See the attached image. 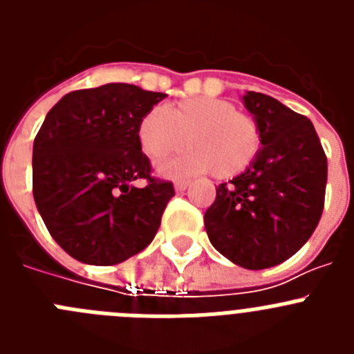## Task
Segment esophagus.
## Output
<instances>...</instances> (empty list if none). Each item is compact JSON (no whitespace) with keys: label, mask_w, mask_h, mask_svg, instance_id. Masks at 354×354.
I'll return each mask as SVG.
<instances>
[{"label":"esophagus","mask_w":354,"mask_h":354,"mask_svg":"<svg viewBox=\"0 0 354 354\" xmlns=\"http://www.w3.org/2000/svg\"><path fill=\"white\" fill-rule=\"evenodd\" d=\"M175 192L177 193H183L186 192L187 187H189V180H175Z\"/></svg>","instance_id":"esophagus-1"}]
</instances>
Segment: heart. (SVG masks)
I'll list each match as a JSON object with an SVG mask.
<instances>
[{
    "instance_id": "1",
    "label": "heart",
    "mask_w": 354,
    "mask_h": 354,
    "mask_svg": "<svg viewBox=\"0 0 354 354\" xmlns=\"http://www.w3.org/2000/svg\"><path fill=\"white\" fill-rule=\"evenodd\" d=\"M143 154L152 161L192 145L183 156L159 165L167 177L202 175L234 177L245 171L261 149L255 118L237 111L232 102L214 97H192L162 109H149L136 129Z\"/></svg>"
}]
</instances>
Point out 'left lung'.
<instances>
[{
  "mask_svg": "<svg viewBox=\"0 0 354 354\" xmlns=\"http://www.w3.org/2000/svg\"><path fill=\"white\" fill-rule=\"evenodd\" d=\"M261 129L252 165L216 187L205 211L209 241L234 264L266 270L310 239L324 207L328 162L312 122L270 95L246 92Z\"/></svg>",
  "mask_w": 354,
  "mask_h": 354,
  "instance_id": "8db88e82",
  "label": "left lung"
}]
</instances>
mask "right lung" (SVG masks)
<instances>
[{"label": "right lung", "instance_id": "right-lung-1", "mask_svg": "<svg viewBox=\"0 0 354 354\" xmlns=\"http://www.w3.org/2000/svg\"><path fill=\"white\" fill-rule=\"evenodd\" d=\"M167 93L127 83L76 90L33 142V198L53 239L76 261L113 266L152 243L171 183L150 177L136 129ZM145 178L138 188L134 180Z\"/></svg>", "mask_w": 354, "mask_h": 354}]
</instances>
